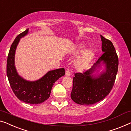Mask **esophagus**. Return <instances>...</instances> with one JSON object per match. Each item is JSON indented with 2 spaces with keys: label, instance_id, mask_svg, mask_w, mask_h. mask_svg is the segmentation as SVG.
I'll list each match as a JSON object with an SVG mask.
<instances>
[{
  "label": "esophagus",
  "instance_id": "34e87169",
  "mask_svg": "<svg viewBox=\"0 0 131 131\" xmlns=\"http://www.w3.org/2000/svg\"><path fill=\"white\" fill-rule=\"evenodd\" d=\"M66 75H67V76H69V75H70V71L69 70H66Z\"/></svg>",
  "mask_w": 131,
  "mask_h": 131
}]
</instances>
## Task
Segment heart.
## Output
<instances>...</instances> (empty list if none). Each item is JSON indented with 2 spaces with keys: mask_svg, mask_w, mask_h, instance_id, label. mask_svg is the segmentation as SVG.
Here are the masks:
<instances>
[{
  "mask_svg": "<svg viewBox=\"0 0 131 131\" xmlns=\"http://www.w3.org/2000/svg\"><path fill=\"white\" fill-rule=\"evenodd\" d=\"M84 48V46L83 45H81L78 48L75 50V54H78L81 52ZM93 56V52L91 50H86L79 57L78 59L75 61V67L78 69H83L86 67V66L88 64L91 58Z\"/></svg>",
  "mask_w": 131,
  "mask_h": 131,
  "instance_id": "heart-1",
  "label": "heart"
}]
</instances>
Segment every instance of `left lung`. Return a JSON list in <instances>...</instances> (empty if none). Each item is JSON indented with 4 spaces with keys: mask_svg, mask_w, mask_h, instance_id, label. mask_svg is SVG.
<instances>
[{
    "mask_svg": "<svg viewBox=\"0 0 131 131\" xmlns=\"http://www.w3.org/2000/svg\"><path fill=\"white\" fill-rule=\"evenodd\" d=\"M103 54L90 69L77 73L73 79L71 98L75 103L91 105L103 100L114 85L118 69V57L112 42L100 35ZM104 63L105 70L99 75L93 73Z\"/></svg>",
    "mask_w": 131,
    "mask_h": 131,
    "instance_id": "1",
    "label": "left lung"
}]
</instances>
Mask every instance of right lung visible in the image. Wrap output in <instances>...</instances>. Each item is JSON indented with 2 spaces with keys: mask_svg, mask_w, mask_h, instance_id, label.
Wrapping results in <instances>:
<instances>
[{
  "mask_svg": "<svg viewBox=\"0 0 131 131\" xmlns=\"http://www.w3.org/2000/svg\"><path fill=\"white\" fill-rule=\"evenodd\" d=\"M29 29L19 35L13 42L7 60L6 73L9 82L15 96L21 101L30 104H39L48 99L55 82L65 75L64 68L51 70L42 78L34 81L25 80L18 74L15 66V55L20 39L27 35Z\"/></svg>",
  "mask_w": 131,
  "mask_h": 131,
  "instance_id": "obj_1",
  "label": "right lung"
}]
</instances>
